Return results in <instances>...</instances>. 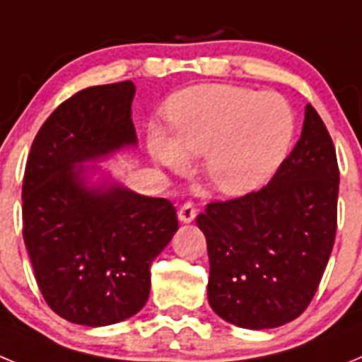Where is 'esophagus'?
<instances>
[{"label": "esophagus", "instance_id": "1", "mask_svg": "<svg viewBox=\"0 0 362 362\" xmlns=\"http://www.w3.org/2000/svg\"><path fill=\"white\" fill-rule=\"evenodd\" d=\"M196 216H197V209L190 203V201H187V203H185L177 212L179 221H183V223H190V221L196 219Z\"/></svg>", "mask_w": 362, "mask_h": 362}]
</instances>
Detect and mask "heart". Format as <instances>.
<instances>
[{"label": "heart", "mask_w": 362, "mask_h": 362, "mask_svg": "<svg viewBox=\"0 0 362 362\" xmlns=\"http://www.w3.org/2000/svg\"><path fill=\"white\" fill-rule=\"evenodd\" d=\"M166 110L174 139L153 132V158L183 170L187 156H204V177L225 196L263 187L279 170L296 136L288 101L248 86H192L174 95Z\"/></svg>", "instance_id": "obj_1"}]
</instances>
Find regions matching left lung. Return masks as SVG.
I'll return each instance as SVG.
<instances>
[{
	"label": "left lung",
	"instance_id": "obj_1",
	"mask_svg": "<svg viewBox=\"0 0 362 362\" xmlns=\"http://www.w3.org/2000/svg\"><path fill=\"white\" fill-rule=\"evenodd\" d=\"M337 196L334 141L317 110L306 105L299 141L270 183L212 201L196 217L209 248L214 312L250 330L299 317L334 248Z\"/></svg>",
	"mask_w": 362,
	"mask_h": 362
}]
</instances>
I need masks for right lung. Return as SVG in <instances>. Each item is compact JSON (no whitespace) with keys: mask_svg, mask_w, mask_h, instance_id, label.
Listing matches in <instances>:
<instances>
[{"mask_svg":"<svg viewBox=\"0 0 362 362\" xmlns=\"http://www.w3.org/2000/svg\"><path fill=\"white\" fill-rule=\"evenodd\" d=\"M132 81L88 86L45 121L23 177V239L47 305L76 325L132 317L150 293V267L177 232L174 204L123 187L88 188L83 166L136 145Z\"/></svg>","mask_w":362,"mask_h":362,"instance_id":"add662e5","label":"right lung"}]
</instances>
